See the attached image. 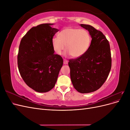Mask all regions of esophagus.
<instances>
[{"label":"esophagus","instance_id":"1","mask_svg":"<svg viewBox=\"0 0 130 130\" xmlns=\"http://www.w3.org/2000/svg\"><path fill=\"white\" fill-rule=\"evenodd\" d=\"M68 61L67 60H66V59H64V60H63V63L64 64H68Z\"/></svg>","mask_w":130,"mask_h":130}]
</instances>
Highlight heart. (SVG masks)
<instances>
[{"mask_svg": "<svg viewBox=\"0 0 130 130\" xmlns=\"http://www.w3.org/2000/svg\"><path fill=\"white\" fill-rule=\"evenodd\" d=\"M90 40V35L87 30L67 27L59 33L58 37L52 39V45L55 52L58 55H61L66 48V55H71L74 58H78L87 52Z\"/></svg>", "mask_w": 130, "mask_h": 130, "instance_id": "1", "label": "heart"}]
</instances>
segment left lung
<instances>
[{
    "label": "left lung",
    "instance_id": "obj_1",
    "mask_svg": "<svg viewBox=\"0 0 130 130\" xmlns=\"http://www.w3.org/2000/svg\"><path fill=\"white\" fill-rule=\"evenodd\" d=\"M92 37L90 45L84 55L69 60L70 78L74 88L81 93L99 89L107 79L112 66L108 41L100 31L91 25L80 24Z\"/></svg>",
    "mask_w": 130,
    "mask_h": 130
}]
</instances>
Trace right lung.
<instances>
[{
	"instance_id": "add662e5",
	"label": "right lung",
	"mask_w": 130,
	"mask_h": 130,
	"mask_svg": "<svg viewBox=\"0 0 130 130\" xmlns=\"http://www.w3.org/2000/svg\"><path fill=\"white\" fill-rule=\"evenodd\" d=\"M46 23L32 27L21 40L17 56L19 73L25 84L35 91L53 89L63 66V58L54 54L52 39L58 30Z\"/></svg>"
}]
</instances>
